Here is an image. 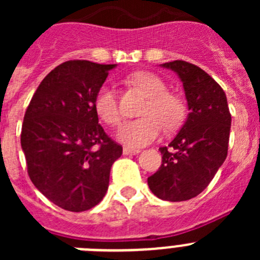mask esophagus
I'll list each match as a JSON object with an SVG mask.
<instances>
[{
  "mask_svg": "<svg viewBox=\"0 0 260 260\" xmlns=\"http://www.w3.org/2000/svg\"><path fill=\"white\" fill-rule=\"evenodd\" d=\"M123 155H137V153H139L141 151L137 150V148H130V147H123L122 150Z\"/></svg>",
  "mask_w": 260,
  "mask_h": 260,
  "instance_id": "34e87169",
  "label": "esophagus"
}]
</instances>
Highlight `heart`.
Instances as JSON below:
<instances>
[{
  "mask_svg": "<svg viewBox=\"0 0 260 260\" xmlns=\"http://www.w3.org/2000/svg\"><path fill=\"white\" fill-rule=\"evenodd\" d=\"M132 82L148 96V102L141 112L144 117L126 122L117 137L127 146H146L160 135L162 125L168 130L180 125L185 116V107L178 96L168 92L165 82L156 74L139 71L133 75ZM93 108L99 118L107 125L117 126L122 119L117 92L112 84L105 83L98 89Z\"/></svg>",
  "mask_w": 260,
  "mask_h": 260,
  "instance_id": "obj_1",
  "label": "heart"
}]
</instances>
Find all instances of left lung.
Wrapping results in <instances>:
<instances>
[{
    "label": "left lung",
    "instance_id": "left-lung-1",
    "mask_svg": "<svg viewBox=\"0 0 260 260\" xmlns=\"http://www.w3.org/2000/svg\"><path fill=\"white\" fill-rule=\"evenodd\" d=\"M161 66L182 80L189 114L173 141L158 148L161 165L147 182L162 201H189L207 187L225 161L232 116L224 89L206 71L180 59Z\"/></svg>",
    "mask_w": 260,
    "mask_h": 260
}]
</instances>
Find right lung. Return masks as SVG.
<instances>
[{"label": "right lung", "instance_id": "right-lung-1", "mask_svg": "<svg viewBox=\"0 0 260 260\" xmlns=\"http://www.w3.org/2000/svg\"><path fill=\"white\" fill-rule=\"evenodd\" d=\"M116 65L84 59L53 69L32 96L20 144L32 183L50 202L82 212L102 202L122 147L99 123L98 89Z\"/></svg>", "mask_w": 260, "mask_h": 260}]
</instances>
